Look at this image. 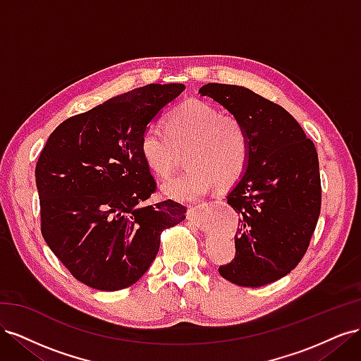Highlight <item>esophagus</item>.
Wrapping results in <instances>:
<instances>
[{"label": "esophagus", "instance_id": "esophagus-1", "mask_svg": "<svg viewBox=\"0 0 361 361\" xmlns=\"http://www.w3.org/2000/svg\"><path fill=\"white\" fill-rule=\"evenodd\" d=\"M203 211H204V207H190L187 215L190 220H197V218L203 214Z\"/></svg>", "mask_w": 361, "mask_h": 361}]
</instances>
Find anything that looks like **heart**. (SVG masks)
<instances>
[{
  "mask_svg": "<svg viewBox=\"0 0 361 361\" xmlns=\"http://www.w3.org/2000/svg\"><path fill=\"white\" fill-rule=\"evenodd\" d=\"M187 150L188 170L164 182L162 191L174 200L192 203L215 183L228 188L243 178L250 161V135L241 118L221 114L215 106L188 101L173 110L166 129L149 125L140 137L138 150L147 169L158 178L174 170L176 150Z\"/></svg>",
  "mask_w": 361,
  "mask_h": 361,
  "instance_id": "b5f03b06",
  "label": "heart"
}]
</instances>
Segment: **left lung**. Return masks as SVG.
Masks as SVG:
<instances>
[{"mask_svg":"<svg viewBox=\"0 0 361 361\" xmlns=\"http://www.w3.org/2000/svg\"><path fill=\"white\" fill-rule=\"evenodd\" d=\"M199 93L241 118L251 145L247 171L227 195L239 215L235 257L218 271L238 286H265L310 245L322 200L318 152L285 108L245 87L209 82Z\"/></svg>","mask_w":361,"mask_h":361,"instance_id":"8db88e82","label":"left lung"}]
</instances>
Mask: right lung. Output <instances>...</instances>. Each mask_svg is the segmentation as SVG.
<instances>
[{
    "instance_id": "1",
    "label": "right lung",
    "mask_w": 361,
    "mask_h": 361,
    "mask_svg": "<svg viewBox=\"0 0 361 361\" xmlns=\"http://www.w3.org/2000/svg\"><path fill=\"white\" fill-rule=\"evenodd\" d=\"M183 84H149L69 117L36 164L40 231L71 274L97 290L133 286L155 260L161 233L185 220L174 200L146 204L157 180L141 133Z\"/></svg>"
}]
</instances>
